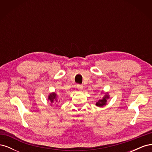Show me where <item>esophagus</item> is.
Masks as SVG:
<instances>
[{"label":"esophagus","instance_id":"34e87169","mask_svg":"<svg viewBox=\"0 0 152 152\" xmlns=\"http://www.w3.org/2000/svg\"><path fill=\"white\" fill-rule=\"evenodd\" d=\"M77 89H79V90H82V89H83V87H84V86H82V85H80V84H78V85H77Z\"/></svg>","mask_w":152,"mask_h":152}]
</instances>
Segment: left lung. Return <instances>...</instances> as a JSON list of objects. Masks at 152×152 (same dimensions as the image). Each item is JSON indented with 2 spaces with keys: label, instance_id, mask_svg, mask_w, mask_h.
Segmentation results:
<instances>
[{
  "label": "left lung",
  "instance_id": "8db88e82",
  "mask_svg": "<svg viewBox=\"0 0 152 152\" xmlns=\"http://www.w3.org/2000/svg\"><path fill=\"white\" fill-rule=\"evenodd\" d=\"M109 98V96L108 94H106L104 97L101 100H99L98 102L96 103V105L98 106V107H103L104 105L106 104V103H107V99Z\"/></svg>",
  "mask_w": 152,
  "mask_h": 152
}]
</instances>
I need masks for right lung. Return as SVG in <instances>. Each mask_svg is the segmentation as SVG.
Listing matches in <instances>:
<instances>
[{"mask_svg":"<svg viewBox=\"0 0 152 152\" xmlns=\"http://www.w3.org/2000/svg\"><path fill=\"white\" fill-rule=\"evenodd\" d=\"M48 99L50 102V103H53L54 102H57V99H56V93H51L50 94L48 97Z\"/></svg>","mask_w":152,"mask_h":152,"instance_id":"add662e5","label":"right lung"}]
</instances>
